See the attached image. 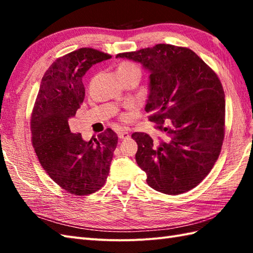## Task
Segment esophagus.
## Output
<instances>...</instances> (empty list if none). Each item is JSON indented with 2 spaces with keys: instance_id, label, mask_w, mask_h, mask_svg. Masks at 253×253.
<instances>
[{
  "instance_id": "obj_1",
  "label": "esophagus",
  "mask_w": 253,
  "mask_h": 253,
  "mask_svg": "<svg viewBox=\"0 0 253 253\" xmlns=\"http://www.w3.org/2000/svg\"><path fill=\"white\" fill-rule=\"evenodd\" d=\"M117 135H118V138L122 139V140H124V139H128V138L130 137L129 132H128L127 130H125V129H120V130H118Z\"/></svg>"
}]
</instances>
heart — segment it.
<instances>
[{
    "mask_svg": "<svg viewBox=\"0 0 253 253\" xmlns=\"http://www.w3.org/2000/svg\"><path fill=\"white\" fill-rule=\"evenodd\" d=\"M138 68V66H136L135 64L132 63H128V62H124L122 63L120 66H118V69H117V73L118 74H122V73H125V72H128V71H131V69H136Z\"/></svg>",
    "mask_w": 253,
    "mask_h": 253,
    "instance_id": "1",
    "label": "heart"
}]
</instances>
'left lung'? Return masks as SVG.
<instances>
[{
    "instance_id": "obj_1",
    "label": "left lung",
    "mask_w": 253,
    "mask_h": 253,
    "mask_svg": "<svg viewBox=\"0 0 253 253\" xmlns=\"http://www.w3.org/2000/svg\"><path fill=\"white\" fill-rule=\"evenodd\" d=\"M116 57L140 63L150 74L144 110L162 138L131 135L148 185L166 195L191 190L211 171L224 140L225 94L217 75L190 49L171 44Z\"/></svg>"
}]
</instances>
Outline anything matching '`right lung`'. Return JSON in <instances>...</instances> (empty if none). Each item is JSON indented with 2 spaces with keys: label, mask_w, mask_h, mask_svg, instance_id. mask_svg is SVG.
Segmentation results:
<instances>
[{
  "label": "right lung",
  "mask_w": 253,
  "mask_h": 253,
  "mask_svg": "<svg viewBox=\"0 0 253 253\" xmlns=\"http://www.w3.org/2000/svg\"><path fill=\"white\" fill-rule=\"evenodd\" d=\"M111 57L82 47L57 58L42 77L32 110V146L41 166L58 186L76 196L101 189L116 149L118 137L111 128L84 141L68 125L84 99V74Z\"/></svg>",
  "instance_id": "add662e5"
}]
</instances>
